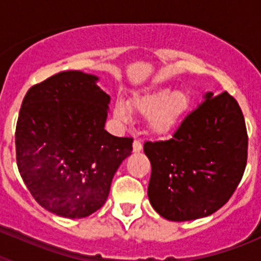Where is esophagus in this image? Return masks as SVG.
<instances>
[{
    "instance_id": "1",
    "label": "esophagus",
    "mask_w": 261,
    "mask_h": 261,
    "mask_svg": "<svg viewBox=\"0 0 261 261\" xmlns=\"http://www.w3.org/2000/svg\"><path fill=\"white\" fill-rule=\"evenodd\" d=\"M142 150V142L140 140H135L133 141V151L135 153H138V151Z\"/></svg>"
}]
</instances>
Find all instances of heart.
<instances>
[{
  "mask_svg": "<svg viewBox=\"0 0 261 261\" xmlns=\"http://www.w3.org/2000/svg\"><path fill=\"white\" fill-rule=\"evenodd\" d=\"M191 107V96L186 90L155 87L146 93L135 94L128 102L119 99L114 114L121 121L130 120L132 115L145 117L146 130L153 136H166L181 121Z\"/></svg>",
  "mask_w": 261,
  "mask_h": 261,
  "instance_id": "heart-1",
  "label": "heart"
}]
</instances>
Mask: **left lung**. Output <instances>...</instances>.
Returning a JSON list of instances; mask_svg holds the SVG:
<instances>
[{
    "label": "left lung",
    "mask_w": 261,
    "mask_h": 261,
    "mask_svg": "<svg viewBox=\"0 0 261 261\" xmlns=\"http://www.w3.org/2000/svg\"><path fill=\"white\" fill-rule=\"evenodd\" d=\"M167 141H147V196L170 221L211 216L235 192L247 165L248 136L238 102L227 91L205 94Z\"/></svg>",
    "instance_id": "1"
}]
</instances>
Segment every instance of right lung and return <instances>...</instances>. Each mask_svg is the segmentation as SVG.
<instances>
[{"label": "right lung", "instance_id": "obj_1", "mask_svg": "<svg viewBox=\"0 0 261 261\" xmlns=\"http://www.w3.org/2000/svg\"><path fill=\"white\" fill-rule=\"evenodd\" d=\"M99 78L61 71L34 85L15 128L17 165L32 197L47 211L84 218L103 206L111 181L132 153V137L105 129L110 95Z\"/></svg>", "mask_w": 261, "mask_h": 261}]
</instances>
